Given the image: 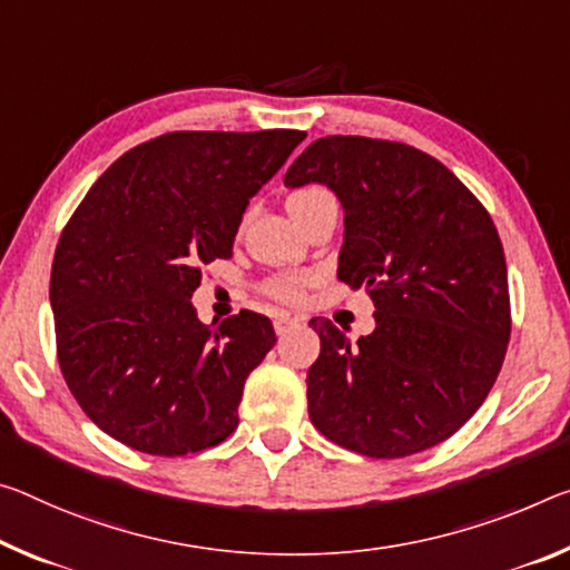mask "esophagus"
Masks as SVG:
<instances>
[{"label": "esophagus", "instance_id": "34e87169", "mask_svg": "<svg viewBox=\"0 0 570 570\" xmlns=\"http://www.w3.org/2000/svg\"><path fill=\"white\" fill-rule=\"evenodd\" d=\"M296 324H299V320L292 317V314H276V317H274L276 334H286L288 330H294Z\"/></svg>", "mask_w": 570, "mask_h": 570}]
</instances>
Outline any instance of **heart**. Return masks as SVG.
I'll return each instance as SVG.
<instances>
[{"mask_svg": "<svg viewBox=\"0 0 570 570\" xmlns=\"http://www.w3.org/2000/svg\"><path fill=\"white\" fill-rule=\"evenodd\" d=\"M330 200H334V197L327 187L309 185V187H299V189H294V193H288L286 207H288V213H292V218L299 220L304 213L312 210V207L330 203ZM309 284H312V276H278V278H271V282L264 284V292L268 296H274V299H278V302L296 304V302H302L304 288Z\"/></svg>", "mask_w": 570, "mask_h": 570, "instance_id": "1", "label": "heart"}]
</instances>
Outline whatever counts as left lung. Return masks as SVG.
<instances>
[{"instance_id":"left-lung-1","label":"left lung","mask_w":570,"mask_h":570,"mask_svg":"<svg viewBox=\"0 0 570 570\" xmlns=\"http://www.w3.org/2000/svg\"><path fill=\"white\" fill-rule=\"evenodd\" d=\"M284 183L327 185L345 210L340 282L363 286L375 330L352 345L330 320L306 373L309 419L334 444L401 459L446 441L500 375L510 342L502 240L462 179L401 141L324 137Z\"/></svg>"}]
</instances>
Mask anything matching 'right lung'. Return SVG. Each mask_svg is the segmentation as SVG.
Masks as SVG:
<instances>
[{
  "instance_id": "obj_1",
  "label": "right lung",
  "mask_w": 570,
  "mask_h": 570,
  "mask_svg": "<svg viewBox=\"0 0 570 570\" xmlns=\"http://www.w3.org/2000/svg\"><path fill=\"white\" fill-rule=\"evenodd\" d=\"M304 131H171L126 151L60 233L50 274L58 363L80 409L155 456L210 449L238 426L268 317L203 324V266L233 256L248 200Z\"/></svg>"
}]
</instances>
